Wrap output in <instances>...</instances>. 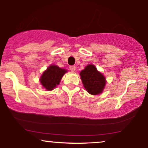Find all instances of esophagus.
I'll list each match as a JSON object with an SVG mask.
<instances>
[{
  "instance_id": "esophagus-1",
  "label": "esophagus",
  "mask_w": 148,
  "mask_h": 148,
  "mask_svg": "<svg viewBox=\"0 0 148 148\" xmlns=\"http://www.w3.org/2000/svg\"><path fill=\"white\" fill-rule=\"evenodd\" d=\"M70 70L72 71V72H75L76 70V67L74 66H70Z\"/></svg>"
}]
</instances>
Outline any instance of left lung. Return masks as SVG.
<instances>
[{
  "label": "left lung",
  "instance_id": "8db88e82",
  "mask_svg": "<svg viewBox=\"0 0 148 148\" xmlns=\"http://www.w3.org/2000/svg\"><path fill=\"white\" fill-rule=\"evenodd\" d=\"M80 75L88 93L98 95L103 91L106 84L105 77L98 72L94 65H88L80 72Z\"/></svg>",
  "mask_w": 148,
  "mask_h": 148
}]
</instances>
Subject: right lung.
Listing matches in <instances>:
<instances>
[{
  "mask_svg": "<svg viewBox=\"0 0 148 148\" xmlns=\"http://www.w3.org/2000/svg\"><path fill=\"white\" fill-rule=\"evenodd\" d=\"M67 72L64 69L52 65L45 71L40 77V83L47 90H51L60 84V80Z\"/></svg>",
  "mask_w": 148,
  "mask_h": 148,
  "instance_id": "obj_1",
  "label": "right lung"
}]
</instances>
